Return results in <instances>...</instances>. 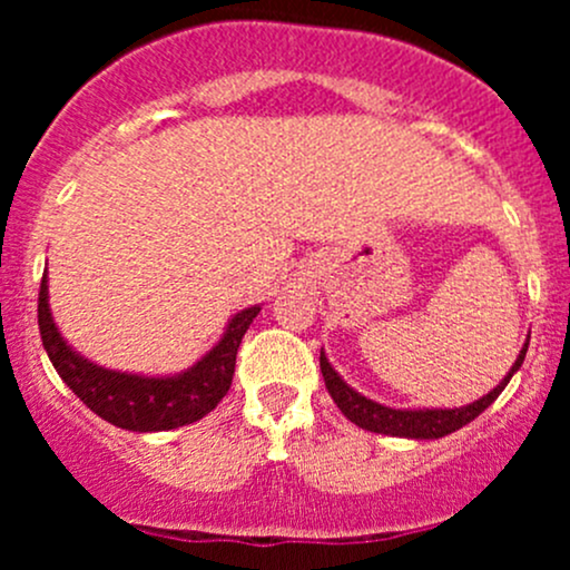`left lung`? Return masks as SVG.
I'll list each match as a JSON object with an SVG mask.
<instances>
[{
    "label": "left lung",
    "instance_id": "8db88e82",
    "mask_svg": "<svg viewBox=\"0 0 570 570\" xmlns=\"http://www.w3.org/2000/svg\"><path fill=\"white\" fill-rule=\"evenodd\" d=\"M525 351L528 343L522 345L520 356L512 364V370L503 375V381L495 385L490 394H485L476 402L466 404V407H455V410H394V407H385V404L372 402V399L362 396L358 391H353L343 377L332 370L330 358L324 356L322 351V375L326 383V391L330 396L335 399V404L348 417L351 423H356L358 429L364 431H375V434H389V436H407V440H440V436L453 434V431L463 429L466 423H472L480 412H485L490 404L499 399V394L507 389V383L512 381V375L517 370L522 367L525 362Z\"/></svg>",
    "mask_w": 570,
    "mask_h": 570
}]
</instances>
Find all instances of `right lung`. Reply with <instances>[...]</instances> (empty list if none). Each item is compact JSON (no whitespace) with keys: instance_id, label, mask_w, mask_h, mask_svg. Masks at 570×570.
I'll use <instances>...</instances> for the list:
<instances>
[{"instance_id":"add662e5","label":"right lung","mask_w":570,"mask_h":570,"mask_svg":"<svg viewBox=\"0 0 570 570\" xmlns=\"http://www.w3.org/2000/svg\"><path fill=\"white\" fill-rule=\"evenodd\" d=\"M259 305L235 313L225 335L198 364L174 377H144L104 370L71 351L50 316L48 273L39 284V335L61 381L82 399L98 417L126 431H168L187 426L208 415L230 391L235 353Z\"/></svg>"}]
</instances>
